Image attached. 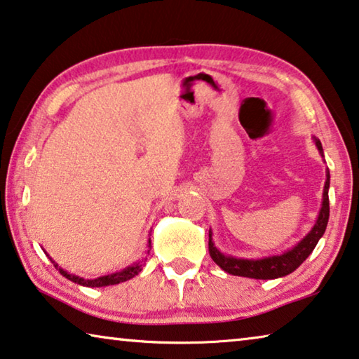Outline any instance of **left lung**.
<instances>
[{
    "mask_svg": "<svg viewBox=\"0 0 359 359\" xmlns=\"http://www.w3.org/2000/svg\"><path fill=\"white\" fill-rule=\"evenodd\" d=\"M315 140L316 149L320 150L321 156H324L321 142L316 137ZM329 170L326 174V184H324L323 190V203L318 219L313 225V229L306 233V235L300 240L294 248L287 249L286 252L270 255V257H262V259H241V257H233V255L222 254L212 241V230L209 229V254L212 260L217 264L222 270L230 273L235 276H244V278H254V280H275V278H283L292 273L295 269H299L304 264V260L313 252V249L316 248L320 238L324 235L329 220Z\"/></svg>",
    "mask_w": 359,
    "mask_h": 359,
    "instance_id": "left-lung-1",
    "label": "left lung"
}]
</instances>
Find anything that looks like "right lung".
<instances>
[{
	"label": "right lung",
	"instance_id": "add662e5",
	"mask_svg": "<svg viewBox=\"0 0 359 359\" xmlns=\"http://www.w3.org/2000/svg\"><path fill=\"white\" fill-rule=\"evenodd\" d=\"M150 244L151 241L149 240V252L150 254ZM50 259V257H49ZM53 260V259H50ZM53 264L55 269H59L60 275H64L67 280H70L73 283L79 284V286H86V287H104V286H113V284H119V283H124L130 280V278H134L135 275H139V273L142 271V266H144V260L142 262H135L134 265H129L126 266V269H123L121 271H116V273H111V275H105V276H99V278H94V280H84V278L81 276H76V275H72V273L65 271L64 269H60L59 265L55 264V262L53 260Z\"/></svg>",
	"mask_w": 359,
	"mask_h": 359
}]
</instances>
